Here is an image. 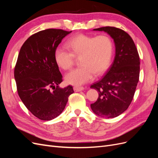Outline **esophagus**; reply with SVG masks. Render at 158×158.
Here are the masks:
<instances>
[{
  "label": "esophagus",
  "instance_id": "obj_1",
  "mask_svg": "<svg viewBox=\"0 0 158 158\" xmlns=\"http://www.w3.org/2000/svg\"><path fill=\"white\" fill-rule=\"evenodd\" d=\"M73 89H74V92H80V91L84 90V87H82V86H81V87H80V86H75V87L73 88Z\"/></svg>",
  "mask_w": 158,
  "mask_h": 158
}]
</instances>
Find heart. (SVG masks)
<instances>
[{
    "label": "heart",
    "mask_w": 158,
    "mask_h": 158,
    "mask_svg": "<svg viewBox=\"0 0 158 158\" xmlns=\"http://www.w3.org/2000/svg\"><path fill=\"white\" fill-rule=\"evenodd\" d=\"M65 47L68 51L58 47L54 52L55 63L60 69H69L73 66L74 57H80V67L70 70L64 76L68 84L80 85L90 82L95 74L103 73L111 63L113 43L107 35H77L66 43Z\"/></svg>",
    "instance_id": "b5f03b06"
}]
</instances>
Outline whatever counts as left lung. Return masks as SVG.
<instances>
[{"label": "left lung", "instance_id": "1", "mask_svg": "<svg viewBox=\"0 0 158 158\" xmlns=\"http://www.w3.org/2000/svg\"><path fill=\"white\" fill-rule=\"evenodd\" d=\"M93 30L110 35L115 55L106 76L90 86L99 92L97 101L90 107L99 117L114 118L125 112L133 99L139 80V55L131 37L125 31L110 26Z\"/></svg>", "mask_w": 158, "mask_h": 158}]
</instances>
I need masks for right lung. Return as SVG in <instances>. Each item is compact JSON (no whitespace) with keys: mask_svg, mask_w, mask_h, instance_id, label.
Masks as SVG:
<instances>
[{"mask_svg":"<svg viewBox=\"0 0 158 158\" xmlns=\"http://www.w3.org/2000/svg\"><path fill=\"white\" fill-rule=\"evenodd\" d=\"M71 32L40 31L28 38L19 52L14 69L18 93L27 109L41 120L58 117L74 93L71 85L59 87L63 76L54 59L55 49Z\"/></svg>","mask_w":158,"mask_h":158,"instance_id":"add662e5","label":"right lung"}]
</instances>
